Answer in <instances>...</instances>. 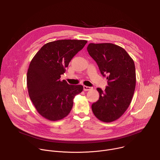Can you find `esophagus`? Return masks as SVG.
Returning a JSON list of instances; mask_svg holds the SVG:
<instances>
[{"mask_svg":"<svg viewBox=\"0 0 160 160\" xmlns=\"http://www.w3.org/2000/svg\"><path fill=\"white\" fill-rule=\"evenodd\" d=\"M91 89H92V88L90 87L85 86V85L83 86V90H84L85 91H88V90H91Z\"/></svg>","mask_w":160,"mask_h":160,"instance_id":"1","label":"esophagus"}]
</instances>
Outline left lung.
Here are the masks:
<instances>
[{
    "label": "left lung",
    "instance_id": "obj_1",
    "mask_svg": "<svg viewBox=\"0 0 160 160\" xmlns=\"http://www.w3.org/2000/svg\"><path fill=\"white\" fill-rule=\"evenodd\" d=\"M87 49L108 80L104 90L97 88L99 98L92 104V112L102 122H113L125 112L134 94V62L124 49L113 43H90Z\"/></svg>",
    "mask_w": 160,
    "mask_h": 160
}]
</instances>
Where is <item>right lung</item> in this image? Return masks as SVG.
Instances as JSON below:
<instances>
[{"label":"right lung","mask_w":160,"mask_h":160,"mask_svg":"<svg viewBox=\"0 0 160 160\" xmlns=\"http://www.w3.org/2000/svg\"><path fill=\"white\" fill-rule=\"evenodd\" d=\"M87 41L59 40L42 47L30 62L27 72L28 94L37 111L43 118L57 121L66 117L75 96L82 92L81 85H69L61 75L72 59Z\"/></svg>","instance_id":"add662e5"}]
</instances>
